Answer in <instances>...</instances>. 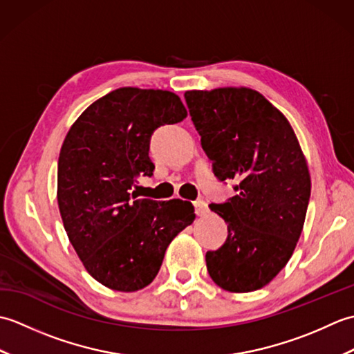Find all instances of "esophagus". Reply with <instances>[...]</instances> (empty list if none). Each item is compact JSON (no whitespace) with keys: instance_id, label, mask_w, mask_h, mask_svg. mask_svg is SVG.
I'll use <instances>...</instances> for the list:
<instances>
[{"instance_id":"esophagus-1","label":"esophagus","mask_w":354,"mask_h":354,"mask_svg":"<svg viewBox=\"0 0 354 354\" xmlns=\"http://www.w3.org/2000/svg\"><path fill=\"white\" fill-rule=\"evenodd\" d=\"M194 212H196V214H198V216H205V214L208 213V205H207V202H205V201H202V199L194 201Z\"/></svg>"}]
</instances>
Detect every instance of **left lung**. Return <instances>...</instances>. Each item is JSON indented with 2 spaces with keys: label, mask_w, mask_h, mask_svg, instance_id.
Listing matches in <instances>:
<instances>
[{
  "label": "left lung",
  "mask_w": 354,
  "mask_h": 354,
  "mask_svg": "<svg viewBox=\"0 0 354 354\" xmlns=\"http://www.w3.org/2000/svg\"><path fill=\"white\" fill-rule=\"evenodd\" d=\"M201 145L219 181L236 196L212 204L228 237L205 254L213 281L228 292L261 289L292 257L310 198V173L295 132L280 111L250 88L184 94Z\"/></svg>",
  "instance_id": "left-lung-1"
}]
</instances>
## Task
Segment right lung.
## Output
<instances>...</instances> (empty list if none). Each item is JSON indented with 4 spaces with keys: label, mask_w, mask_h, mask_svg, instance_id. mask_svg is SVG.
<instances>
[{
    "label": "right lung",
    "mask_w": 354,
    "mask_h": 354,
    "mask_svg": "<svg viewBox=\"0 0 354 354\" xmlns=\"http://www.w3.org/2000/svg\"><path fill=\"white\" fill-rule=\"evenodd\" d=\"M187 117L176 94L118 88L82 112L57 162V204L85 269L112 290L135 292L153 281L165 250L194 221L187 201L135 199L140 176H152L150 137Z\"/></svg>",
    "instance_id": "1"
}]
</instances>
